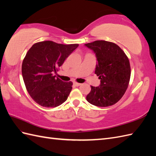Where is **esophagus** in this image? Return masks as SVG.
I'll use <instances>...</instances> for the list:
<instances>
[{"label":"esophagus","mask_w":156,"mask_h":156,"mask_svg":"<svg viewBox=\"0 0 156 156\" xmlns=\"http://www.w3.org/2000/svg\"><path fill=\"white\" fill-rule=\"evenodd\" d=\"M74 84L76 86H80L82 83H78V82H74Z\"/></svg>","instance_id":"34e87169"}]
</instances>
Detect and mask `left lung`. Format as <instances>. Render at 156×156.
Returning <instances> with one entry per match:
<instances>
[{
  "label": "left lung",
  "mask_w": 156,
  "mask_h": 156,
  "mask_svg": "<svg viewBox=\"0 0 156 156\" xmlns=\"http://www.w3.org/2000/svg\"><path fill=\"white\" fill-rule=\"evenodd\" d=\"M85 45L96 55L95 74L101 80L100 86H91L87 101L98 107L113 105L122 98L129 86L131 73L129 58L113 42L98 40Z\"/></svg>",
  "instance_id": "left-lung-1"
}]
</instances>
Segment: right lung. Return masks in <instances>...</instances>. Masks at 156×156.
I'll list each match as a JSON object with an SVG mask.
<instances>
[{"label":"right lung","mask_w":156,"mask_h":156,"mask_svg":"<svg viewBox=\"0 0 156 156\" xmlns=\"http://www.w3.org/2000/svg\"><path fill=\"white\" fill-rule=\"evenodd\" d=\"M78 44L44 41L34 44L22 62V73L27 92L42 107H55L65 102L73 89L72 82H62L56 73Z\"/></svg>","instance_id":"right-lung-1"}]
</instances>
